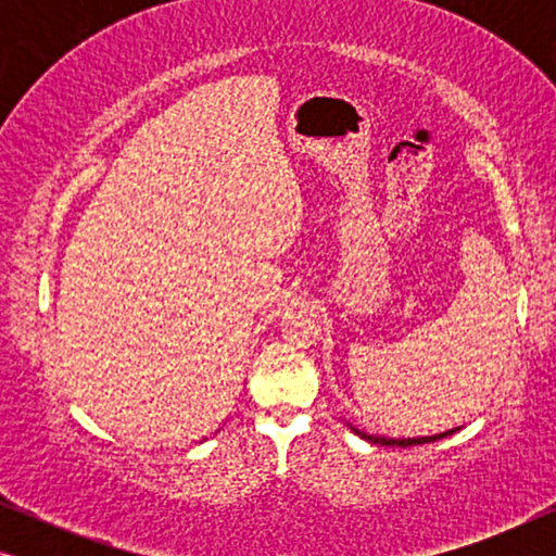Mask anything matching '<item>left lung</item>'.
I'll list each match as a JSON object with an SVG mask.
<instances>
[{
  "mask_svg": "<svg viewBox=\"0 0 556 556\" xmlns=\"http://www.w3.org/2000/svg\"><path fill=\"white\" fill-rule=\"evenodd\" d=\"M354 430V428H352ZM354 432H359V430H354ZM455 430H447V432H440V435H430V438H402V440H397V438H375V435H364V432H359V435L364 438V440H369V443H377V445H392V447H409V445H422V443H435V440H440V438H447V435H453Z\"/></svg>",
  "mask_w": 556,
  "mask_h": 556,
  "instance_id": "obj_1",
  "label": "left lung"
}]
</instances>
